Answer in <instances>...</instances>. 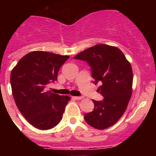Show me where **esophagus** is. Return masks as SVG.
Returning a JSON list of instances; mask_svg holds the SVG:
<instances>
[{
	"instance_id": "34e87169",
	"label": "esophagus",
	"mask_w": 156,
	"mask_h": 156,
	"mask_svg": "<svg viewBox=\"0 0 156 156\" xmlns=\"http://www.w3.org/2000/svg\"><path fill=\"white\" fill-rule=\"evenodd\" d=\"M74 98L77 100H81V99H83L84 97H74Z\"/></svg>"
}]
</instances>
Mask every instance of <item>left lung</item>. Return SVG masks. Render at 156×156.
<instances>
[{"label":"left lung","mask_w":156,"mask_h":156,"mask_svg":"<svg viewBox=\"0 0 156 156\" xmlns=\"http://www.w3.org/2000/svg\"><path fill=\"white\" fill-rule=\"evenodd\" d=\"M74 58L87 61L91 67L94 83L102 84L97 90L104 99L93 100L94 108L84 115L86 122L100 130L112 126L123 115L131 97V65L122 50L106 44L91 47Z\"/></svg>","instance_id":"obj_1"}]
</instances>
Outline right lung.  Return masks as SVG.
I'll return each instance as SVG.
<instances>
[{
  "mask_svg": "<svg viewBox=\"0 0 156 156\" xmlns=\"http://www.w3.org/2000/svg\"><path fill=\"white\" fill-rule=\"evenodd\" d=\"M69 58L50 52L32 51L12 69L10 84L16 105L32 126L49 130L62 119L70 97L46 91L45 87L57 80L59 69Z\"/></svg>",
  "mask_w": 156,
  "mask_h": 156,
  "instance_id": "obj_1",
  "label": "right lung"
}]
</instances>
